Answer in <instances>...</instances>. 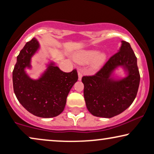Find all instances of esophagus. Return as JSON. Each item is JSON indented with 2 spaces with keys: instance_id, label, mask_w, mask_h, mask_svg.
Here are the masks:
<instances>
[{
  "instance_id": "34e87169",
  "label": "esophagus",
  "mask_w": 154,
  "mask_h": 154,
  "mask_svg": "<svg viewBox=\"0 0 154 154\" xmlns=\"http://www.w3.org/2000/svg\"><path fill=\"white\" fill-rule=\"evenodd\" d=\"M78 75H79V81H81L82 77H83V73H82L81 71H78Z\"/></svg>"
}]
</instances>
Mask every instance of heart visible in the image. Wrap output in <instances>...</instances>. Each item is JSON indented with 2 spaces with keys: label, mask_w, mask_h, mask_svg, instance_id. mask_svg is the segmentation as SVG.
I'll return each instance as SVG.
<instances>
[{
  "label": "heart",
  "mask_w": 154,
  "mask_h": 154,
  "mask_svg": "<svg viewBox=\"0 0 154 154\" xmlns=\"http://www.w3.org/2000/svg\"><path fill=\"white\" fill-rule=\"evenodd\" d=\"M106 60V54L104 52H98L97 50H82L77 52L74 60L80 64H87L91 63V69L93 71L99 70Z\"/></svg>",
  "instance_id": "obj_1"
}]
</instances>
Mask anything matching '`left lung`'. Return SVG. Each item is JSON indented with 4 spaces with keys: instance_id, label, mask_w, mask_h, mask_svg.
<instances>
[{
    "instance_id": "8db88e82",
    "label": "left lung",
    "mask_w": 154,
    "mask_h": 154,
    "mask_svg": "<svg viewBox=\"0 0 154 154\" xmlns=\"http://www.w3.org/2000/svg\"><path fill=\"white\" fill-rule=\"evenodd\" d=\"M121 66L127 75L116 79L112 73ZM140 75L137 57L130 43L122 41L119 52L91 76H83L84 98L90 113L94 116L112 118L132 104L137 93Z\"/></svg>"
}]
</instances>
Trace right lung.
<instances>
[{
    "label": "right lung",
    "instance_id": "right-lung-1",
    "mask_svg": "<svg viewBox=\"0 0 154 154\" xmlns=\"http://www.w3.org/2000/svg\"><path fill=\"white\" fill-rule=\"evenodd\" d=\"M39 48L33 38L17 57L12 71L14 92L29 113L41 118L55 117L64 111L69 92L79 79L78 73L75 69L65 73L51 62L38 79H31L25 69L31 68V58Z\"/></svg>",
    "mask_w": 154,
    "mask_h": 154
}]
</instances>
